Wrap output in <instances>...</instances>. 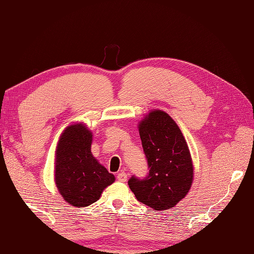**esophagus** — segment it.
Returning <instances> with one entry per match:
<instances>
[{
	"mask_svg": "<svg viewBox=\"0 0 254 254\" xmlns=\"http://www.w3.org/2000/svg\"><path fill=\"white\" fill-rule=\"evenodd\" d=\"M117 178H118V180H119V182L126 183V182H127V175L126 173H123V171H121V173H120V174H118V176H117Z\"/></svg>",
	"mask_w": 254,
	"mask_h": 254,
	"instance_id": "34e87169",
	"label": "esophagus"
}]
</instances>
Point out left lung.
Instances as JSON below:
<instances>
[{
    "instance_id": "left-lung-1",
    "label": "left lung",
    "mask_w": 254,
    "mask_h": 254,
    "mask_svg": "<svg viewBox=\"0 0 254 254\" xmlns=\"http://www.w3.org/2000/svg\"><path fill=\"white\" fill-rule=\"evenodd\" d=\"M149 166L144 179L130 178L128 187L136 199L154 210L177 205L190 190L194 165L184 134L173 118L152 110L137 126Z\"/></svg>"
}]
</instances>
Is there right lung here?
Instances as JSON below:
<instances>
[{"label":"right lung","mask_w":254,"mask_h":254,"mask_svg":"<svg viewBox=\"0 0 254 254\" xmlns=\"http://www.w3.org/2000/svg\"><path fill=\"white\" fill-rule=\"evenodd\" d=\"M93 133L83 122L71 123L59 136L55 153V183L64 200L75 207L95 203L115 182L91 151Z\"/></svg>","instance_id":"1"}]
</instances>
